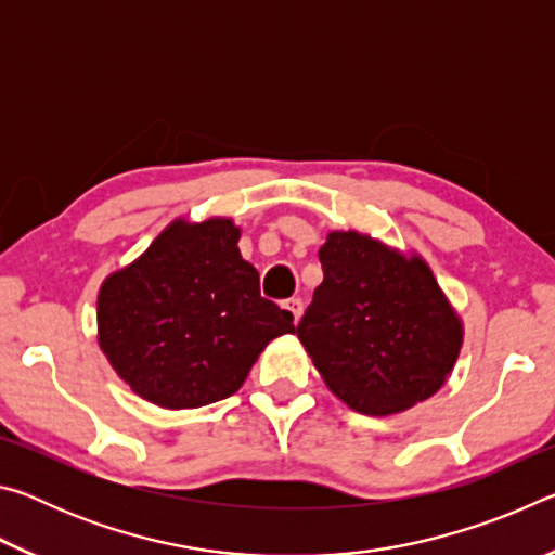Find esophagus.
<instances>
[{
	"label": "esophagus",
	"mask_w": 555,
	"mask_h": 555,
	"mask_svg": "<svg viewBox=\"0 0 555 555\" xmlns=\"http://www.w3.org/2000/svg\"><path fill=\"white\" fill-rule=\"evenodd\" d=\"M281 308H286V311L291 313V318H294V323H298L300 313H304V300H300V298H286L284 304H281Z\"/></svg>",
	"instance_id": "obj_1"
}]
</instances>
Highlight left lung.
I'll return each instance as SVG.
<instances>
[{
	"label": "left lung",
	"instance_id": "8db88e82",
	"mask_svg": "<svg viewBox=\"0 0 555 555\" xmlns=\"http://www.w3.org/2000/svg\"><path fill=\"white\" fill-rule=\"evenodd\" d=\"M323 284L296 327L327 387L367 416H389L443 387L463 325L421 257L360 232H331Z\"/></svg>",
	"mask_w": 555,
	"mask_h": 555
}]
</instances>
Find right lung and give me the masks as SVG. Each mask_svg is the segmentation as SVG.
<instances>
[{"label":"right lung","instance_id":"obj_1","mask_svg":"<svg viewBox=\"0 0 555 555\" xmlns=\"http://www.w3.org/2000/svg\"><path fill=\"white\" fill-rule=\"evenodd\" d=\"M237 240L232 220H176L102 284L100 347L142 399L164 409L228 399L269 340L296 333L291 313L261 298Z\"/></svg>","mask_w":555,"mask_h":555}]
</instances>
